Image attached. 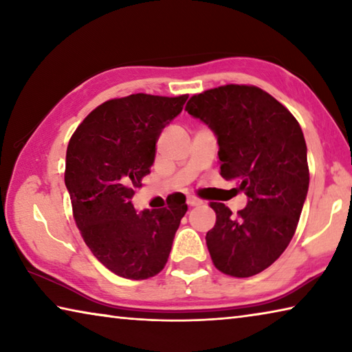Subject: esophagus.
<instances>
[{
	"instance_id": "34e87169",
	"label": "esophagus",
	"mask_w": 352,
	"mask_h": 352,
	"mask_svg": "<svg viewBox=\"0 0 352 352\" xmlns=\"http://www.w3.org/2000/svg\"><path fill=\"white\" fill-rule=\"evenodd\" d=\"M186 204L189 206H199V205H201V200L200 199H195V197H188Z\"/></svg>"
}]
</instances>
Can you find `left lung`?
<instances>
[{"label": "left lung", "mask_w": 352, "mask_h": 352, "mask_svg": "<svg viewBox=\"0 0 352 352\" xmlns=\"http://www.w3.org/2000/svg\"><path fill=\"white\" fill-rule=\"evenodd\" d=\"M184 110L216 133L220 175L248 197L237 216L223 204H210L216 211L206 233L212 264L234 278L258 275L287 248L307 195L300 124L267 91L236 83L194 94Z\"/></svg>", "instance_id": "obj_1"}]
</instances>
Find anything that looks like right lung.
Listing matches in <instances>:
<instances>
[{
	"label": "right lung",
	"instance_id": "right-lung-1",
	"mask_svg": "<svg viewBox=\"0 0 352 352\" xmlns=\"http://www.w3.org/2000/svg\"><path fill=\"white\" fill-rule=\"evenodd\" d=\"M186 99L144 93L110 99L69 140L65 184L77 228L96 259L118 276L138 281L158 275L188 211L183 194L163 210L136 212L132 205L133 189L151 174L160 133Z\"/></svg>",
	"mask_w": 352,
	"mask_h": 352
}]
</instances>
